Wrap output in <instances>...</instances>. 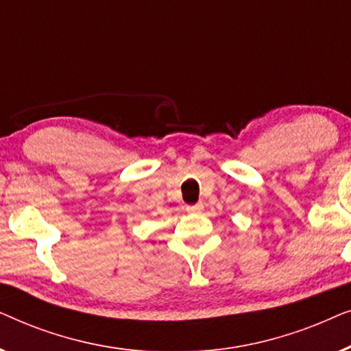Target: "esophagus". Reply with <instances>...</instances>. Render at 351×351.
<instances>
[{"mask_svg": "<svg viewBox=\"0 0 351 351\" xmlns=\"http://www.w3.org/2000/svg\"><path fill=\"white\" fill-rule=\"evenodd\" d=\"M203 203H196V204H189L185 208V210L186 213H190V214H198V213H201V210H203Z\"/></svg>", "mask_w": 351, "mask_h": 351, "instance_id": "34e87169", "label": "esophagus"}]
</instances>
